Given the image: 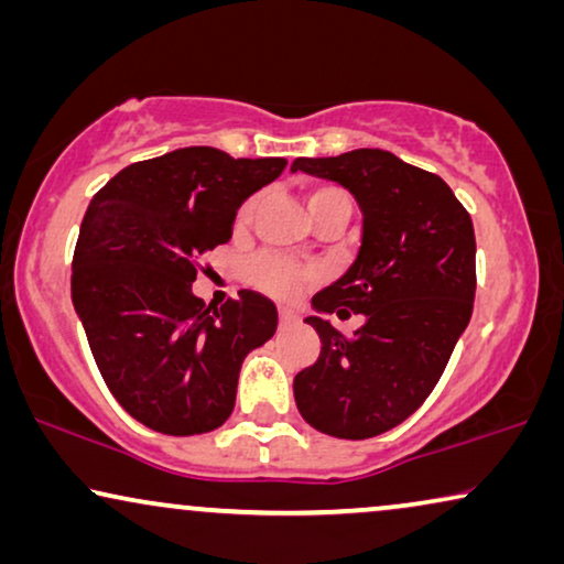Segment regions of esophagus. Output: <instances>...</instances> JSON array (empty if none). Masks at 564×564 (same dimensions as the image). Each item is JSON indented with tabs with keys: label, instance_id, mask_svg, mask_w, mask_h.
Listing matches in <instances>:
<instances>
[{
	"label": "esophagus",
	"instance_id": "obj_1",
	"mask_svg": "<svg viewBox=\"0 0 564 564\" xmlns=\"http://www.w3.org/2000/svg\"><path fill=\"white\" fill-rule=\"evenodd\" d=\"M297 321V315L290 311V307H280V326L282 328H288V326H292V323Z\"/></svg>",
	"mask_w": 564,
	"mask_h": 564
}]
</instances>
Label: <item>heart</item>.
Wrapping results in <instances>:
<instances>
[{
  "label": "heart",
  "instance_id": "heart-1",
  "mask_svg": "<svg viewBox=\"0 0 564 564\" xmlns=\"http://www.w3.org/2000/svg\"><path fill=\"white\" fill-rule=\"evenodd\" d=\"M257 205L259 199L251 197L238 207L236 213L238 226H243V223H249L253 218ZM307 207H311L313 218H318V215L330 210V207H351V203L344 189L334 187V184H318V187L307 189ZM243 276L251 288L264 290L269 295L292 297L297 290H303L305 284L315 282L318 272H315L313 267L303 264V261L284 257V253L267 251V253H259V257H253L249 264L243 267Z\"/></svg>",
  "mask_w": 564,
  "mask_h": 564
}]
</instances>
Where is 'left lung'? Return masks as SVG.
<instances>
[{
	"instance_id": "obj_1",
	"label": "left lung",
	"mask_w": 564,
	"mask_h": 564,
	"mask_svg": "<svg viewBox=\"0 0 564 564\" xmlns=\"http://www.w3.org/2000/svg\"><path fill=\"white\" fill-rule=\"evenodd\" d=\"M344 184L361 207V246L341 280L313 297L321 313L365 315L344 336L305 318L321 354L295 375V403L313 429L336 438H372L421 408L444 375L475 303V230L442 176L395 153L357 149L295 159L292 172Z\"/></svg>"
}]
</instances>
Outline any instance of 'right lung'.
<instances>
[{
	"mask_svg": "<svg viewBox=\"0 0 564 564\" xmlns=\"http://www.w3.org/2000/svg\"><path fill=\"white\" fill-rule=\"evenodd\" d=\"M284 166L189 145L135 161L91 197L72 300L105 384L143 426L207 434L234 413L238 372L272 338L276 307L253 290L205 307L192 282L203 253L234 234L243 199Z\"/></svg>",
	"mask_w": 564,
	"mask_h": 564,
	"instance_id": "right-lung-1",
	"label": "right lung"
}]
</instances>
